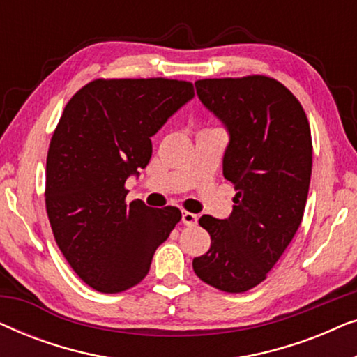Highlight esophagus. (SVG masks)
I'll list each match as a JSON object with an SVG mask.
<instances>
[{"instance_id":"1","label":"esophagus","mask_w":357,"mask_h":357,"mask_svg":"<svg viewBox=\"0 0 357 357\" xmlns=\"http://www.w3.org/2000/svg\"><path fill=\"white\" fill-rule=\"evenodd\" d=\"M182 222L185 224V226H195V224L198 222V214L183 211L182 213Z\"/></svg>"}]
</instances>
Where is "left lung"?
I'll list each match as a JSON object with an SVG mask.
<instances>
[{"instance_id": "obj_1", "label": "left lung", "mask_w": 357, "mask_h": 357, "mask_svg": "<svg viewBox=\"0 0 357 357\" xmlns=\"http://www.w3.org/2000/svg\"><path fill=\"white\" fill-rule=\"evenodd\" d=\"M195 87L226 126L222 174L237 193L229 218H199L211 247L193 258V270L219 291L245 292L265 280L301 226L312 174L309 120L273 77L202 79Z\"/></svg>"}]
</instances>
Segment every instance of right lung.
Masks as SVG:
<instances>
[{
  "label": "right lung",
  "instance_id": "add662e5",
  "mask_svg": "<svg viewBox=\"0 0 357 357\" xmlns=\"http://www.w3.org/2000/svg\"><path fill=\"white\" fill-rule=\"evenodd\" d=\"M195 97L187 81L96 79L68 102L47 158L45 204L60 250L92 289L115 294L148 275L178 208L126 204V178L153 154L151 138Z\"/></svg>",
  "mask_w": 357,
  "mask_h": 357
}]
</instances>
